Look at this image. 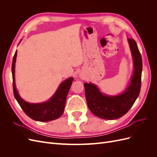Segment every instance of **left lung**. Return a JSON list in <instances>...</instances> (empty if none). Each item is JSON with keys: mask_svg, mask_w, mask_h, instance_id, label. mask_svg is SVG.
I'll use <instances>...</instances> for the list:
<instances>
[{"mask_svg": "<svg viewBox=\"0 0 157 157\" xmlns=\"http://www.w3.org/2000/svg\"><path fill=\"white\" fill-rule=\"evenodd\" d=\"M134 63L131 82L124 92L117 96L102 94L96 85L84 83L85 96L88 108L96 116L103 119H117L124 116L139 96L141 83L142 59L136 41L128 39Z\"/></svg>", "mask_w": 157, "mask_h": 157, "instance_id": "obj_1", "label": "left lung"}]
</instances>
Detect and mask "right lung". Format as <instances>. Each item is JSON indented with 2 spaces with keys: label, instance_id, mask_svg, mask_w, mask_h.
I'll list each match as a JSON object with an SVG mask.
<instances>
[{
  "label": "right lung",
  "instance_id": "right-lung-1",
  "mask_svg": "<svg viewBox=\"0 0 157 157\" xmlns=\"http://www.w3.org/2000/svg\"><path fill=\"white\" fill-rule=\"evenodd\" d=\"M17 56V50L13 56L12 73L13 78V95L19 105L26 115L33 120L40 122H48L59 118L64 111L66 98L71 88L73 78L71 77L61 82L49 100L40 103H28L20 96L15 84V63Z\"/></svg>",
  "mask_w": 157,
  "mask_h": 157
}]
</instances>
